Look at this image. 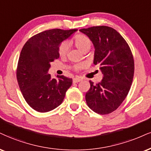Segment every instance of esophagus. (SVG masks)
I'll return each instance as SVG.
<instances>
[{"instance_id":"34e87169","label":"esophagus","mask_w":151,"mask_h":151,"mask_svg":"<svg viewBox=\"0 0 151 151\" xmlns=\"http://www.w3.org/2000/svg\"><path fill=\"white\" fill-rule=\"evenodd\" d=\"M82 81L81 78H74L73 80V83H78V82H81Z\"/></svg>"}]
</instances>
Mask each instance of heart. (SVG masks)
<instances>
[{"mask_svg":"<svg viewBox=\"0 0 151 151\" xmlns=\"http://www.w3.org/2000/svg\"><path fill=\"white\" fill-rule=\"evenodd\" d=\"M74 43L76 45V47L79 48L82 51L85 52L88 51L90 49L91 46H92V41L90 38L84 34H78L73 38V40ZM68 43L66 41L61 42L59 44L58 47V52L59 55L64 56L67 53L68 51ZM83 67V64H76L73 66V69L76 70H78L81 69Z\"/></svg>","mask_w":151,"mask_h":151,"instance_id":"obj_1","label":"heart"}]
</instances>
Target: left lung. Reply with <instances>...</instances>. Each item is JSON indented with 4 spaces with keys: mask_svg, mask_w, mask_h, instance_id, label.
<instances>
[{
    "mask_svg": "<svg viewBox=\"0 0 151 151\" xmlns=\"http://www.w3.org/2000/svg\"><path fill=\"white\" fill-rule=\"evenodd\" d=\"M92 40L94 65L100 66L103 79L94 84L85 94L87 106L101 115L109 114L121 105L132 83L134 61L129 45L113 28L106 26L80 29Z\"/></svg>",
    "mask_w": 151,
    "mask_h": 151,
    "instance_id": "8db88e82",
    "label": "left lung"
}]
</instances>
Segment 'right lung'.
Returning a JSON list of instances; mask_svg holds the SVG:
<instances>
[{"instance_id": "obj_1", "label": "right lung", "mask_w": 151, "mask_h": 151, "mask_svg": "<svg viewBox=\"0 0 151 151\" xmlns=\"http://www.w3.org/2000/svg\"><path fill=\"white\" fill-rule=\"evenodd\" d=\"M77 29H54L42 31L29 39L20 53L17 79L26 101L35 111L45 113L58 107L64 101L72 78L48 73L50 63L59 57V44Z\"/></svg>"}]
</instances>
